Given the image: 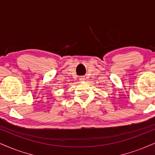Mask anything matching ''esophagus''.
Here are the masks:
<instances>
[{
  "label": "esophagus",
  "instance_id": "obj_1",
  "mask_svg": "<svg viewBox=\"0 0 155 155\" xmlns=\"http://www.w3.org/2000/svg\"><path fill=\"white\" fill-rule=\"evenodd\" d=\"M85 77H80V81H85Z\"/></svg>",
  "mask_w": 155,
  "mask_h": 155
}]
</instances>
